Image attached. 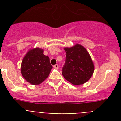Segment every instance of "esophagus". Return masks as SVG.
<instances>
[{"mask_svg":"<svg viewBox=\"0 0 121 121\" xmlns=\"http://www.w3.org/2000/svg\"><path fill=\"white\" fill-rule=\"evenodd\" d=\"M54 68H56V69H58V67H59V66H58V64H55V65H54Z\"/></svg>","mask_w":121,"mask_h":121,"instance_id":"obj_1","label":"esophagus"}]
</instances>
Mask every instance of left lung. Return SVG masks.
Segmentation results:
<instances>
[{
    "instance_id": "1",
    "label": "left lung",
    "mask_w": 121,
    "mask_h": 121,
    "mask_svg": "<svg viewBox=\"0 0 121 121\" xmlns=\"http://www.w3.org/2000/svg\"><path fill=\"white\" fill-rule=\"evenodd\" d=\"M65 62L62 69L64 78L73 85H81L90 80L94 66L86 50L80 44L64 48Z\"/></svg>"
}]
</instances>
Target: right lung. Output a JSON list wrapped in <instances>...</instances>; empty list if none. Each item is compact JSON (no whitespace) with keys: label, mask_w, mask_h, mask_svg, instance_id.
<instances>
[{"label":"right lung","mask_w":121,"mask_h":121,"mask_svg":"<svg viewBox=\"0 0 121 121\" xmlns=\"http://www.w3.org/2000/svg\"><path fill=\"white\" fill-rule=\"evenodd\" d=\"M39 48L31 49L26 54L21 64V73L24 78L33 85H39L49 75L53 67L48 56Z\"/></svg>","instance_id":"1"}]
</instances>
